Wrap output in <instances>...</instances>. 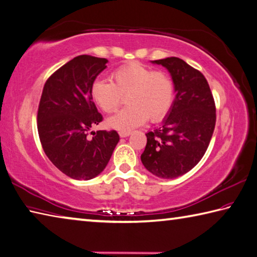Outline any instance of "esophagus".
Listing matches in <instances>:
<instances>
[{"label":"esophagus","instance_id":"1","mask_svg":"<svg viewBox=\"0 0 257 257\" xmlns=\"http://www.w3.org/2000/svg\"><path fill=\"white\" fill-rule=\"evenodd\" d=\"M130 135V132H120L119 133V136L121 137V138H123V137H128Z\"/></svg>","mask_w":257,"mask_h":257}]
</instances>
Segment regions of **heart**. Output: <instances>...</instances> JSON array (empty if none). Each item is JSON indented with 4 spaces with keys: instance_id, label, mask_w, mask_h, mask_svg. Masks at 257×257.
Returning <instances> with one entry per match:
<instances>
[{
    "instance_id": "heart-1",
    "label": "heart",
    "mask_w": 257,
    "mask_h": 257,
    "mask_svg": "<svg viewBox=\"0 0 257 257\" xmlns=\"http://www.w3.org/2000/svg\"><path fill=\"white\" fill-rule=\"evenodd\" d=\"M112 82L97 80L91 95L104 112H114L127 96L128 106L108 119V125L120 132H130L149 119L158 122L173 105L175 86L169 74L134 62L120 66L111 75Z\"/></svg>"
}]
</instances>
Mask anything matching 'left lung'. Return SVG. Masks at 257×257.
<instances>
[{
  "instance_id": "1",
  "label": "left lung",
  "mask_w": 257,
  "mask_h": 257,
  "mask_svg": "<svg viewBox=\"0 0 257 257\" xmlns=\"http://www.w3.org/2000/svg\"><path fill=\"white\" fill-rule=\"evenodd\" d=\"M166 67L175 86V99L161 127L146 134L144 166L155 176L174 179L201 161L216 125V104L201 72L183 59L153 60Z\"/></svg>"
}]
</instances>
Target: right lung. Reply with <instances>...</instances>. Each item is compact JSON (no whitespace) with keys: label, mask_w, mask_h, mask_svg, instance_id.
<instances>
[{"label":"right lung","mask_w":257,"mask_h":257,"mask_svg":"<svg viewBox=\"0 0 257 257\" xmlns=\"http://www.w3.org/2000/svg\"><path fill=\"white\" fill-rule=\"evenodd\" d=\"M106 63L105 58L77 56L51 74L40 97L37 127L41 146L60 172L75 180L99 175L120 139L115 130H99L87 138L88 130L103 120L91 87Z\"/></svg>","instance_id":"1"}]
</instances>
